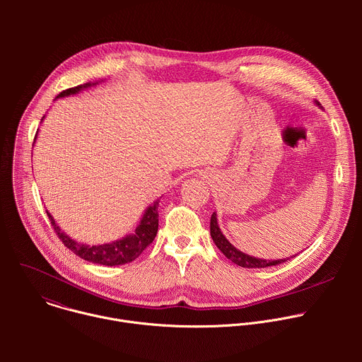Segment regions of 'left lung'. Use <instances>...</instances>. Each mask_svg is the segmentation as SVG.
Returning <instances> with one entry per match:
<instances>
[{
    "label": "left lung",
    "instance_id": "8db88e82",
    "mask_svg": "<svg viewBox=\"0 0 362 362\" xmlns=\"http://www.w3.org/2000/svg\"><path fill=\"white\" fill-rule=\"evenodd\" d=\"M317 105L320 106L318 101H317ZM211 236H212L215 245L219 247V250L228 257V259H230L233 264H236L242 268H268V267H275V265L284 264L289 259V257H285V259L267 261V259H261V257H253V256H249V255L240 252L223 236V233L218 225L216 212H214V215L211 218Z\"/></svg>",
    "mask_w": 362,
    "mask_h": 362
}]
</instances>
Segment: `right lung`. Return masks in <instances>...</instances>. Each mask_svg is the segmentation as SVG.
<instances>
[{"mask_svg": "<svg viewBox=\"0 0 362 362\" xmlns=\"http://www.w3.org/2000/svg\"><path fill=\"white\" fill-rule=\"evenodd\" d=\"M95 84H98V83H86V84H80L77 87L67 88V90L62 91L57 95V98L77 94L83 88H87V87L95 86ZM35 139H37V134H35ZM35 139H34V141H35ZM158 206H159L158 200L154 202L151 206H148L133 233H130L126 238H122L119 240L110 242V243L93 245V246L73 240L69 235H66L57 226L56 221L48 212H47V216L51 222V226L54 228L56 233L59 235L60 240L64 243V246H67L71 252H74L77 256H80L81 259L93 262V264H98V265H105V267H117V265H124V264L134 261L136 257H139L140 253L153 242V239L156 238L158 228H159Z\"/></svg>", "mask_w": 362, "mask_h": 362, "instance_id": "1", "label": "right lung"}]
</instances>
